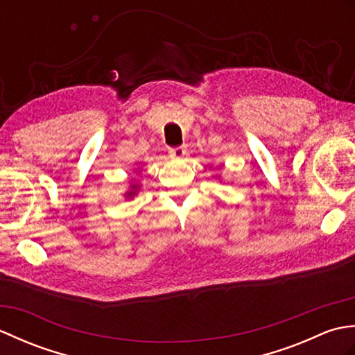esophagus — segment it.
<instances>
[{
  "label": "esophagus",
  "instance_id": "esophagus-1",
  "mask_svg": "<svg viewBox=\"0 0 355 355\" xmlns=\"http://www.w3.org/2000/svg\"><path fill=\"white\" fill-rule=\"evenodd\" d=\"M186 154V146H177L169 149V155L173 158H182Z\"/></svg>",
  "mask_w": 355,
  "mask_h": 355
}]
</instances>
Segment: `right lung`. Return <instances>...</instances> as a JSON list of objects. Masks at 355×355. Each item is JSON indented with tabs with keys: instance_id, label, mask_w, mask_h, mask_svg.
Instances as JSON below:
<instances>
[{
	"instance_id": "obj_1",
	"label": "right lung",
	"mask_w": 355,
	"mask_h": 355,
	"mask_svg": "<svg viewBox=\"0 0 355 355\" xmlns=\"http://www.w3.org/2000/svg\"><path fill=\"white\" fill-rule=\"evenodd\" d=\"M137 191H139V184H132V186H131V191L126 192L125 195H126L128 198H131V197H134L135 193H137Z\"/></svg>"
}]
</instances>
